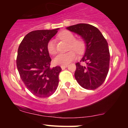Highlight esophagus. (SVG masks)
Listing matches in <instances>:
<instances>
[{
  "mask_svg": "<svg viewBox=\"0 0 128 128\" xmlns=\"http://www.w3.org/2000/svg\"><path fill=\"white\" fill-rule=\"evenodd\" d=\"M67 66H68V65H64V66H61V68L63 70V69L66 68H67Z\"/></svg>",
  "mask_w": 128,
  "mask_h": 128,
  "instance_id": "esophagus-1",
  "label": "esophagus"
}]
</instances>
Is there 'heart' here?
<instances>
[{"label":"heart","instance_id":"1","mask_svg":"<svg viewBox=\"0 0 128 128\" xmlns=\"http://www.w3.org/2000/svg\"><path fill=\"white\" fill-rule=\"evenodd\" d=\"M61 40L68 42V50H72L65 53H60L54 58V62L56 65H67L76 59V52L78 54H82L86 50V42L82 38H76L75 35L68 30H63L58 35ZM47 48L49 53L54 55L57 52L56 42L54 40H49L47 44Z\"/></svg>","mask_w":128,"mask_h":128}]
</instances>
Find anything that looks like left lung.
<instances>
[{
	"mask_svg": "<svg viewBox=\"0 0 128 128\" xmlns=\"http://www.w3.org/2000/svg\"><path fill=\"white\" fill-rule=\"evenodd\" d=\"M81 36L86 42L84 57L76 62L75 78L85 89L95 90L103 84L110 68V53L106 39L96 27L80 23L67 27ZM81 62L85 63L82 65Z\"/></svg>",
	"mask_w": 128,
	"mask_h": 128,
	"instance_id": "8db88e82",
	"label": "left lung"
}]
</instances>
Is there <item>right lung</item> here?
<instances>
[{"label": "right lung", "instance_id": "right-lung-1", "mask_svg": "<svg viewBox=\"0 0 128 128\" xmlns=\"http://www.w3.org/2000/svg\"><path fill=\"white\" fill-rule=\"evenodd\" d=\"M58 29L30 32L18 48L16 64L20 78L27 89L39 98L50 96L58 85L61 68L60 66L50 68L52 59L47 48Z\"/></svg>", "mask_w": 128, "mask_h": 128}]
</instances>
